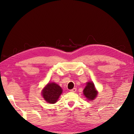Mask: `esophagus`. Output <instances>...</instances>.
I'll return each mask as SVG.
<instances>
[{
	"label": "esophagus",
	"instance_id": "34e87169",
	"mask_svg": "<svg viewBox=\"0 0 134 134\" xmlns=\"http://www.w3.org/2000/svg\"><path fill=\"white\" fill-rule=\"evenodd\" d=\"M76 91V88H74V89H71V90H70V92H75Z\"/></svg>",
	"mask_w": 134,
	"mask_h": 134
}]
</instances>
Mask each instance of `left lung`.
<instances>
[{
    "label": "left lung",
    "mask_w": 134,
    "mask_h": 134,
    "mask_svg": "<svg viewBox=\"0 0 134 134\" xmlns=\"http://www.w3.org/2000/svg\"><path fill=\"white\" fill-rule=\"evenodd\" d=\"M83 93L85 97L87 99L92 101L96 98L97 95L98 94V92L94 86V84L93 82L91 81L87 82L86 86H85Z\"/></svg>",
    "instance_id": "left-lung-1"
}]
</instances>
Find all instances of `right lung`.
I'll use <instances>...</instances> for the list:
<instances>
[{
    "mask_svg": "<svg viewBox=\"0 0 134 134\" xmlns=\"http://www.w3.org/2000/svg\"><path fill=\"white\" fill-rule=\"evenodd\" d=\"M63 92L62 89L54 82L48 83L42 90V96L49 104H55Z\"/></svg>",
    "mask_w": 134,
    "mask_h": 134,
    "instance_id": "right-lung-1",
    "label": "right lung"
}]
</instances>
